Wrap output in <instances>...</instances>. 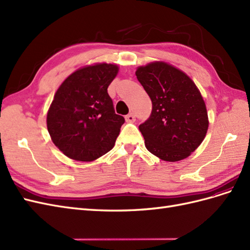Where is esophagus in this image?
<instances>
[{
    "mask_svg": "<svg viewBox=\"0 0 250 250\" xmlns=\"http://www.w3.org/2000/svg\"><path fill=\"white\" fill-rule=\"evenodd\" d=\"M125 120H126V123H134V121H135V115H134L133 113L127 114L125 116Z\"/></svg>",
    "mask_w": 250,
    "mask_h": 250,
    "instance_id": "obj_1",
    "label": "esophagus"
}]
</instances>
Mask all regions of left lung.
I'll return each mask as SVG.
<instances>
[{"instance_id":"1","label":"left lung","mask_w":250,"mask_h":250,"mask_svg":"<svg viewBox=\"0 0 250 250\" xmlns=\"http://www.w3.org/2000/svg\"><path fill=\"white\" fill-rule=\"evenodd\" d=\"M136 76L152 101L150 117L139 125L146 148L166 162L188 157L202 144L209 124L194 82L165 62L140 66Z\"/></svg>"}]
</instances>
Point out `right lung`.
<instances>
[{
    "instance_id": "add662e5",
    "label": "right lung",
    "mask_w": 250,
    "mask_h": 250,
    "mask_svg": "<svg viewBox=\"0 0 250 250\" xmlns=\"http://www.w3.org/2000/svg\"><path fill=\"white\" fill-rule=\"evenodd\" d=\"M117 72L114 64L85 66L68 76L56 92L47 113V130L67 157L92 162L113 149L125 124L107 94Z\"/></svg>"
}]
</instances>
